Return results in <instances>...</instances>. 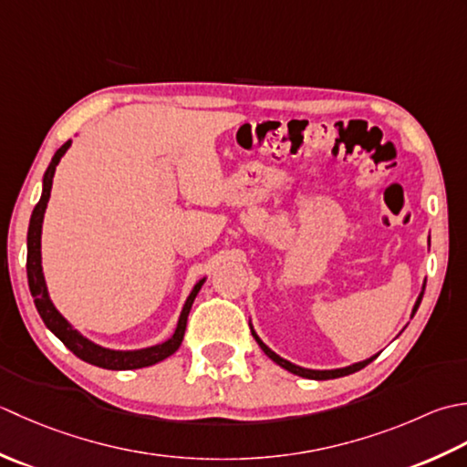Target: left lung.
<instances>
[{
  "label": "left lung",
  "mask_w": 467,
  "mask_h": 467,
  "mask_svg": "<svg viewBox=\"0 0 467 467\" xmlns=\"http://www.w3.org/2000/svg\"><path fill=\"white\" fill-rule=\"evenodd\" d=\"M423 290H425V286H423ZM423 290H421V294H420V298H417V302H415V306H413V314L417 312V308H420V304H421V298H423ZM252 335H254V338H255V342H258L260 345V348L264 350L265 355H268L274 363H278L282 368H286V370H290V373H294V375H298V377H306V379H314V380H327V379H338V377H345V375H350V373H357V370H360V368H365L370 360H375L377 358V355L375 357H370V358H367V360H363V363H357V365H350V367H345V368H335V370H310V368H302V367H298V365H292L290 360H286V358H282V357H278L274 353V350H270L268 347L264 345V342L260 340V337L255 335L254 332V328H252Z\"/></svg>",
  "instance_id": "1"
}]
</instances>
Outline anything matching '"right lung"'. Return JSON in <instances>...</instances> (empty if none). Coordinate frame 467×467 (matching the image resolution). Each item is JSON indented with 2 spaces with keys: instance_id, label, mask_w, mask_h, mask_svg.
<instances>
[{
  "instance_id": "1",
  "label": "right lung",
  "mask_w": 467,
  "mask_h": 467,
  "mask_svg": "<svg viewBox=\"0 0 467 467\" xmlns=\"http://www.w3.org/2000/svg\"><path fill=\"white\" fill-rule=\"evenodd\" d=\"M70 142H64V145L56 150V155L52 157V163L47 165L46 173H44V192L40 202L34 207L32 212V220H30V227H27V284H30V292L37 312L44 320V325L50 328L56 337H58L66 347H68L72 353L87 360L90 365H97L100 368H110V370H129V368H142V367H150L163 360L167 357H171L175 350L181 347V340H183L185 328H187V317L189 310H192V304L197 296L199 288H202L203 280L197 284V286L189 294V298L185 302L183 310H181V317L177 322V328L173 332V337L169 340H165L163 345L150 347V348H142V350H110V348H102L99 345H94L88 338H84L82 335H78L62 314L54 308L52 300L47 298V290H46V282H44V274H42V254H40V237H42V222H44V212L47 205V199H50V192H52V179H54V171L56 165L60 163L62 155L68 150Z\"/></svg>"
}]
</instances>
